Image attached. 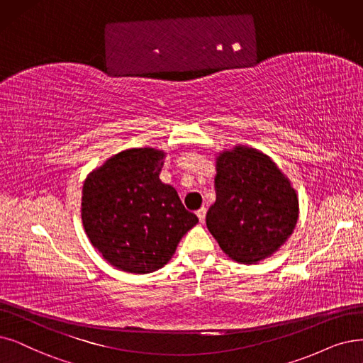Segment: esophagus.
Wrapping results in <instances>:
<instances>
[{"mask_svg":"<svg viewBox=\"0 0 363 363\" xmlns=\"http://www.w3.org/2000/svg\"><path fill=\"white\" fill-rule=\"evenodd\" d=\"M206 214H207V208H206V207H202V208H199V210L196 211V216H198V219H199L201 223L206 222Z\"/></svg>","mask_w":363,"mask_h":363,"instance_id":"obj_1","label":"esophagus"}]
</instances>
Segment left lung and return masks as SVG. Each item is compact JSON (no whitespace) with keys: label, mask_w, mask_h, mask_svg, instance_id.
Here are the masks:
<instances>
[{"label":"left lung","mask_w":363,"mask_h":363,"mask_svg":"<svg viewBox=\"0 0 363 363\" xmlns=\"http://www.w3.org/2000/svg\"><path fill=\"white\" fill-rule=\"evenodd\" d=\"M214 187L206 222L229 257L256 264L291 237L298 222L296 192L268 156L247 147L223 152Z\"/></svg>","instance_id":"obj_1"}]
</instances>
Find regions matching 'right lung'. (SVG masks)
<instances>
[{
  "label": "right lung",
  "instance_id": "right-lung-1",
  "mask_svg": "<svg viewBox=\"0 0 363 363\" xmlns=\"http://www.w3.org/2000/svg\"><path fill=\"white\" fill-rule=\"evenodd\" d=\"M164 153L131 149L110 157L83 184L82 219L95 249L126 272L162 268L198 223L177 191L159 180Z\"/></svg>",
  "mask_w": 363,
  "mask_h": 363
}]
</instances>
